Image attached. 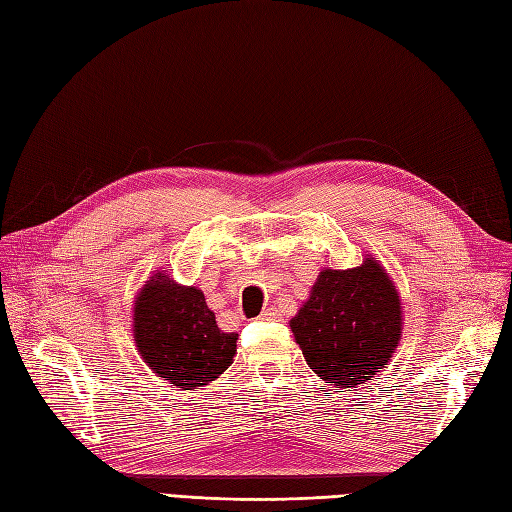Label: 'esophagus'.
Wrapping results in <instances>:
<instances>
[{
    "label": "esophagus",
    "instance_id": "obj_1",
    "mask_svg": "<svg viewBox=\"0 0 512 512\" xmlns=\"http://www.w3.org/2000/svg\"><path fill=\"white\" fill-rule=\"evenodd\" d=\"M277 318H280V312H277V307H267L265 312L258 316V320H277Z\"/></svg>",
    "mask_w": 512,
    "mask_h": 512
}]
</instances>
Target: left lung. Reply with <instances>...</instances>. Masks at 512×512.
<instances>
[{
  "label": "left lung",
  "instance_id": "8db88e82",
  "mask_svg": "<svg viewBox=\"0 0 512 512\" xmlns=\"http://www.w3.org/2000/svg\"><path fill=\"white\" fill-rule=\"evenodd\" d=\"M290 329L314 374L337 389H356L397 348L401 303L389 275L367 258L356 269H324Z\"/></svg>",
  "mask_w": 512,
  "mask_h": 512
}]
</instances>
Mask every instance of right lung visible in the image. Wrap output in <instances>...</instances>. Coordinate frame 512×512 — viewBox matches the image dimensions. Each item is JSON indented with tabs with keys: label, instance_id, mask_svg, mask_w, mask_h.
I'll use <instances>...</instances> for the list:
<instances>
[{
	"label": "right lung",
	"instance_id": "1",
	"mask_svg": "<svg viewBox=\"0 0 512 512\" xmlns=\"http://www.w3.org/2000/svg\"><path fill=\"white\" fill-rule=\"evenodd\" d=\"M138 352L153 374L190 391L218 378L237 352V333L218 329L205 294L160 273L138 294L134 307Z\"/></svg>",
	"mask_w": 512,
	"mask_h": 512
}]
</instances>
